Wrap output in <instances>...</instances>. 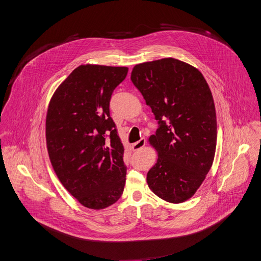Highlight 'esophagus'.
Segmentation results:
<instances>
[{
    "label": "esophagus",
    "mask_w": 261,
    "mask_h": 261,
    "mask_svg": "<svg viewBox=\"0 0 261 261\" xmlns=\"http://www.w3.org/2000/svg\"><path fill=\"white\" fill-rule=\"evenodd\" d=\"M144 144H145V139H144V138L139 139L138 141H136V142H134V143L132 144L133 151H138V150H140L141 147H143V146H144Z\"/></svg>",
    "instance_id": "1"
}]
</instances>
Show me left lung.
Returning a JSON list of instances; mask_svg holds the SVG:
<instances>
[{"label": "left lung", "mask_w": 261, "mask_h": 261, "mask_svg": "<svg viewBox=\"0 0 261 261\" xmlns=\"http://www.w3.org/2000/svg\"><path fill=\"white\" fill-rule=\"evenodd\" d=\"M131 81L159 123L148 142L158 152L146 181L161 199L191 198L210 171L217 144L210 87L195 67L173 58L135 65Z\"/></svg>", "instance_id": "left-lung-1"}]
</instances>
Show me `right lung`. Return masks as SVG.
I'll list each match as a JSON object with an SVG mask.
<instances>
[{"label": "right lung", "mask_w": 261, "mask_h": 261, "mask_svg": "<svg viewBox=\"0 0 261 261\" xmlns=\"http://www.w3.org/2000/svg\"><path fill=\"white\" fill-rule=\"evenodd\" d=\"M127 73V67L81 65L48 105L45 135L53 168L67 191L88 208L114 204L124 191V146L109 101Z\"/></svg>", "instance_id": "obj_1"}]
</instances>
